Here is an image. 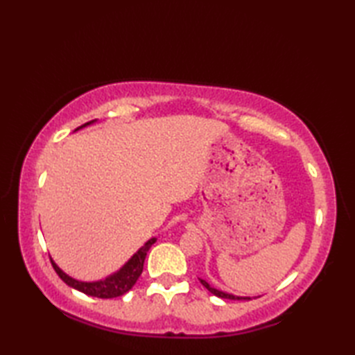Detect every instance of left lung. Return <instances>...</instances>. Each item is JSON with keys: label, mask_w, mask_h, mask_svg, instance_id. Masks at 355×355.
<instances>
[{"label": "left lung", "mask_w": 355, "mask_h": 355, "mask_svg": "<svg viewBox=\"0 0 355 355\" xmlns=\"http://www.w3.org/2000/svg\"><path fill=\"white\" fill-rule=\"evenodd\" d=\"M200 282L206 286V288L212 293V294H215V296H218V297H221V299H232V300H241V299H250V297H239V296H233V294H229V293H224V291H220V290H216V288H214V286H210L206 281H202V279H200Z\"/></svg>", "instance_id": "left-lung-1"}]
</instances>
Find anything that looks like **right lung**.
Masks as SVG:
<instances>
[{"label":"right lung","instance_id":"1","mask_svg":"<svg viewBox=\"0 0 355 355\" xmlns=\"http://www.w3.org/2000/svg\"><path fill=\"white\" fill-rule=\"evenodd\" d=\"M93 122H96V120H92V122H87L84 125H80L79 128H76V131L80 130V128L89 125V123H93ZM155 241H157L155 238L149 239L148 243L143 245L141 248H139L137 253H135L132 258L117 271V273L105 277V279H102V281H97V282L76 281V279H73L69 275H65L64 271L59 268L51 259L50 261H51V266H53V268H55L58 276L61 277L67 285L73 286V288L85 293V294H88V296H94V297H101V299L119 297V296H122V294L130 291L134 286V284L137 282V279L143 271V262H145L146 253L149 252V248L153 247Z\"/></svg>","mask_w":355,"mask_h":355}]
</instances>
